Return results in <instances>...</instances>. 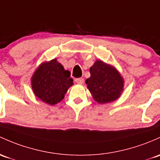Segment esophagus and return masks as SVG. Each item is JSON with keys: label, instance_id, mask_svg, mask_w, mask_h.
<instances>
[{"label": "esophagus", "instance_id": "esophagus-1", "mask_svg": "<svg viewBox=\"0 0 160 160\" xmlns=\"http://www.w3.org/2000/svg\"><path fill=\"white\" fill-rule=\"evenodd\" d=\"M84 82H85V81H84V78H76V79H75V82H76L77 84H79V85H82V84L84 83Z\"/></svg>", "mask_w": 160, "mask_h": 160}]
</instances>
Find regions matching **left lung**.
<instances>
[{"label":"left lung","mask_w":160,"mask_h":160,"mask_svg":"<svg viewBox=\"0 0 160 160\" xmlns=\"http://www.w3.org/2000/svg\"><path fill=\"white\" fill-rule=\"evenodd\" d=\"M90 74L85 83L96 102L106 104L119 98L123 91L124 81L115 67L96 60L90 68Z\"/></svg>","instance_id":"obj_1"}]
</instances>
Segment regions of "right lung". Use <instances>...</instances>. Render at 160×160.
<instances>
[{
	"label": "right lung",
	"mask_w": 160,
	"mask_h": 160,
	"mask_svg": "<svg viewBox=\"0 0 160 160\" xmlns=\"http://www.w3.org/2000/svg\"><path fill=\"white\" fill-rule=\"evenodd\" d=\"M72 85L70 72L65 69L56 59L41 63L31 77L33 94L49 105H54L62 100Z\"/></svg>",
	"instance_id": "obj_1"
}]
</instances>
